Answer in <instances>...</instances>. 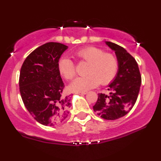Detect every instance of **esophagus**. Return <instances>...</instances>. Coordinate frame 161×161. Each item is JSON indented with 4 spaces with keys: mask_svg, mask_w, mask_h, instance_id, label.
Instances as JSON below:
<instances>
[{
    "mask_svg": "<svg viewBox=\"0 0 161 161\" xmlns=\"http://www.w3.org/2000/svg\"><path fill=\"white\" fill-rule=\"evenodd\" d=\"M76 94H78V95H86L87 94V92H79V93H76Z\"/></svg>",
    "mask_w": 161,
    "mask_h": 161,
    "instance_id": "obj_1",
    "label": "esophagus"
}]
</instances>
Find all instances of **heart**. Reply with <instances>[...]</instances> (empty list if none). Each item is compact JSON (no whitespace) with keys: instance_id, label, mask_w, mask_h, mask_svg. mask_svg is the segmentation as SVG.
<instances>
[{"instance_id":"b5f03b06","label":"heart","mask_w":161,"mask_h":161,"mask_svg":"<svg viewBox=\"0 0 161 161\" xmlns=\"http://www.w3.org/2000/svg\"><path fill=\"white\" fill-rule=\"evenodd\" d=\"M79 60L88 63L86 76L77 77L69 86L71 92L79 93L86 92L97 86L100 82L106 85L114 79L118 70V60L114 54L104 53L98 47L94 46L83 47L74 53ZM58 70L66 79L75 76V72L73 63L68 57H62L58 62Z\"/></svg>"}]
</instances>
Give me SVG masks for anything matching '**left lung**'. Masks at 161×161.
Here are the masks:
<instances>
[{"label": "left lung", "mask_w": 161, "mask_h": 161, "mask_svg": "<svg viewBox=\"0 0 161 161\" xmlns=\"http://www.w3.org/2000/svg\"><path fill=\"white\" fill-rule=\"evenodd\" d=\"M104 43L115 52L118 70L108 85L109 95L98 94L94 111L101 118L114 120L126 115L137 100L142 83L141 74L134 57L121 46L110 42Z\"/></svg>", "instance_id": "left-lung-1"}]
</instances>
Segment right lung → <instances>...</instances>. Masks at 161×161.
<instances>
[{"instance_id": "obj_1", "label": "right lung", "mask_w": 161, "mask_h": 161, "mask_svg": "<svg viewBox=\"0 0 161 161\" xmlns=\"http://www.w3.org/2000/svg\"><path fill=\"white\" fill-rule=\"evenodd\" d=\"M68 46L48 42L32 51L23 62L19 92L28 111L44 125H58L66 119L71 107L70 96H62L64 88L58 62Z\"/></svg>"}]
</instances>
